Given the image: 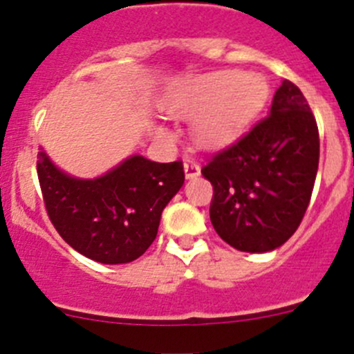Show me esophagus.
Returning a JSON list of instances; mask_svg holds the SVG:
<instances>
[{"label":"esophagus","mask_w":354,"mask_h":354,"mask_svg":"<svg viewBox=\"0 0 354 354\" xmlns=\"http://www.w3.org/2000/svg\"><path fill=\"white\" fill-rule=\"evenodd\" d=\"M183 167H185V176H187V180H194V178H197L200 174V166L195 162V160L187 159L185 160Z\"/></svg>","instance_id":"obj_1"}]
</instances>
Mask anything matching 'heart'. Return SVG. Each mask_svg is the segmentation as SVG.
<instances>
[{"label": "heart", "instance_id": "b5f03b06", "mask_svg": "<svg viewBox=\"0 0 354 354\" xmlns=\"http://www.w3.org/2000/svg\"><path fill=\"white\" fill-rule=\"evenodd\" d=\"M267 97L269 84L262 75L227 70L176 82L160 104L173 116H200L197 138L205 147L216 149L236 140L266 106ZM156 133L167 137L160 127Z\"/></svg>", "mask_w": 354, "mask_h": 354}]
</instances>
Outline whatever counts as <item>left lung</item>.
I'll list each match as a JSON object with an SVG mask.
<instances>
[{
	"mask_svg": "<svg viewBox=\"0 0 354 354\" xmlns=\"http://www.w3.org/2000/svg\"><path fill=\"white\" fill-rule=\"evenodd\" d=\"M319 147V128L305 95L283 80L269 116L202 167L214 187L210 221L216 233L248 253L286 243L312 197Z\"/></svg>",
	"mask_w": 354,
	"mask_h": 354,
	"instance_id": "left-lung-1",
	"label": "left lung"
}]
</instances>
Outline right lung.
I'll list each match as a JSON object with an SVG mask.
<instances>
[{
	"label": "right lung",
	"mask_w": 354,
	"mask_h": 354,
	"mask_svg": "<svg viewBox=\"0 0 354 354\" xmlns=\"http://www.w3.org/2000/svg\"><path fill=\"white\" fill-rule=\"evenodd\" d=\"M49 219L71 248L101 263L133 262L156 240L160 214L185 183L183 164L130 156L97 178H77L39 147Z\"/></svg>",
	"instance_id": "obj_1"
}]
</instances>
